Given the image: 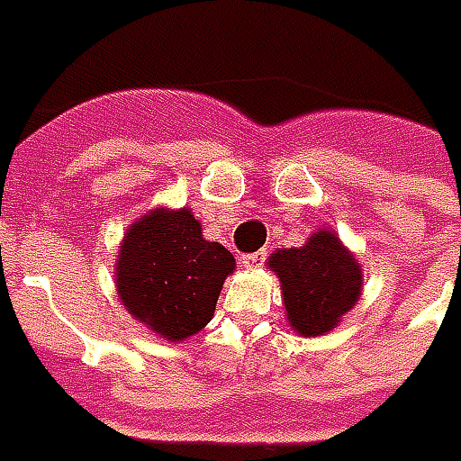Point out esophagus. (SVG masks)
Masks as SVG:
<instances>
[{"mask_svg":"<svg viewBox=\"0 0 461 461\" xmlns=\"http://www.w3.org/2000/svg\"><path fill=\"white\" fill-rule=\"evenodd\" d=\"M243 263H246V267H258L266 263V250H258V253H246L243 256Z\"/></svg>","mask_w":461,"mask_h":461,"instance_id":"esophagus-1","label":"esophagus"}]
</instances>
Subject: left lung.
Wrapping results in <instances>:
<instances>
[{"label": "left lung", "mask_w": 461, "mask_h": 461, "mask_svg": "<svg viewBox=\"0 0 461 461\" xmlns=\"http://www.w3.org/2000/svg\"><path fill=\"white\" fill-rule=\"evenodd\" d=\"M280 277L290 328L305 338H318L338 328L362 293V270L332 230H318L300 248L276 250L267 260Z\"/></svg>", "instance_id": "1"}]
</instances>
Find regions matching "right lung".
I'll use <instances>...</instances> for the list:
<instances>
[{
    "label": "right lung",
    "mask_w": 461,
    "mask_h": 461,
    "mask_svg": "<svg viewBox=\"0 0 461 461\" xmlns=\"http://www.w3.org/2000/svg\"><path fill=\"white\" fill-rule=\"evenodd\" d=\"M236 258L205 240L188 208H156L126 230L116 260V290L133 318L166 340H185L215 312Z\"/></svg>",
    "instance_id": "add662e5"
}]
</instances>
